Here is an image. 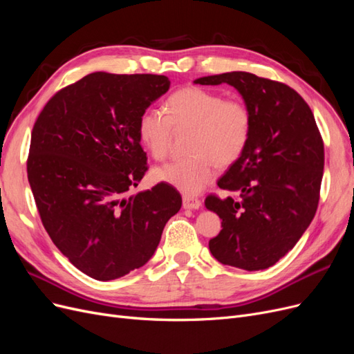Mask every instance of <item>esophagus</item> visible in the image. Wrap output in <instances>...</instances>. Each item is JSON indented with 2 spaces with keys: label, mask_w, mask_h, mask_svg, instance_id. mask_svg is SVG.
I'll return each instance as SVG.
<instances>
[{
  "label": "esophagus",
  "mask_w": 354,
  "mask_h": 354,
  "mask_svg": "<svg viewBox=\"0 0 354 354\" xmlns=\"http://www.w3.org/2000/svg\"><path fill=\"white\" fill-rule=\"evenodd\" d=\"M202 207V202L196 198L183 196V208L185 209H199Z\"/></svg>",
  "instance_id": "34e87169"
}]
</instances>
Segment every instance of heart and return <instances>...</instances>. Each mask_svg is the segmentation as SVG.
<instances>
[{"mask_svg": "<svg viewBox=\"0 0 354 354\" xmlns=\"http://www.w3.org/2000/svg\"><path fill=\"white\" fill-rule=\"evenodd\" d=\"M162 111L146 109L138 118V138L155 159L167 158L173 133L192 128L189 158L171 160L155 168V177L187 195L207 187L217 174V165L236 164L248 147L252 134V112L241 99L201 87L176 91Z\"/></svg>", "mask_w": 354, "mask_h": 354, "instance_id": "heart-1", "label": "heart"}]
</instances>
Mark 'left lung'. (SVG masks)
I'll return each mask as SVG.
<instances>
[{"label":"left lung","instance_id":"obj_1","mask_svg":"<svg viewBox=\"0 0 354 354\" xmlns=\"http://www.w3.org/2000/svg\"><path fill=\"white\" fill-rule=\"evenodd\" d=\"M195 84H229L252 112L248 147L217 183L239 199H205L223 220L209 251L223 264L269 269L294 248L317 209L325 153L313 112L291 87L250 72L211 75Z\"/></svg>","mask_w":354,"mask_h":354}]
</instances>
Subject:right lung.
<instances>
[{"label":"right lung","mask_w":354,"mask_h":354,"mask_svg":"<svg viewBox=\"0 0 354 354\" xmlns=\"http://www.w3.org/2000/svg\"><path fill=\"white\" fill-rule=\"evenodd\" d=\"M168 88L164 75L94 72L53 95L32 130L28 180L41 221L95 281L145 266L181 208L167 183L125 196L147 171L138 118Z\"/></svg>","instance_id":"add662e5"}]
</instances>
